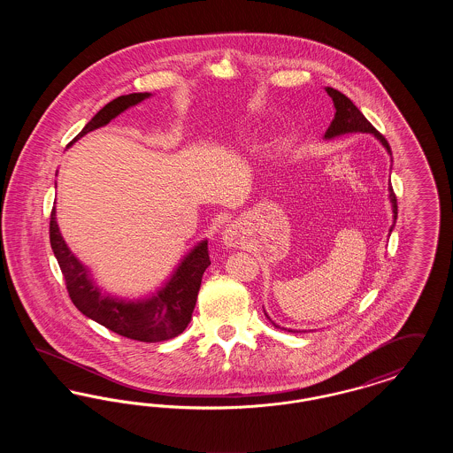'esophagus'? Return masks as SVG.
Segmentation results:
<instances>
[{"instance_id": "1", "label": "esophagus", "mask_w": 453, "mask_h": 453, "mask_svg": "<svg viewBox=\"0 0 453 453\" xmlns=\"http://www.w3.org/2000/svg\"><path fill=\"white\" fill-rule=\"evenodd\" d=\"M242 241H244V233H242V227L237 222L227 224L224 227V231H222V242H224V246L234 248V246L242 244Z\"/></svg>"}]
</instances>
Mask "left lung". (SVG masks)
<instances>
[{
    "label": "left lung",
    "mask_w": 453,
    "mask_h": 453,
    "mask_svg": "<svg viewBox=\"0 0 453 453\" xmlns=\"http://www.w3.org/2000/svg\"><path fill=\"white\" fill-rule=\"evenodd\" d=\"M324 89H326V93L329 95V98L333 100V105H334V110H336L331 126L327 127L326 134H324V139H326V141H331V139L340 137V135H345V134H357V132L372 134V135L384 146V150L388 151V156H392V151H390V146H388L386 137L373 129V126L366 120L365 115H364L358 108L355 107V104H353L348 96H345L342 91H338V89H334V88L326 87ZM388 202H390V207H392V226H390V229H388V236H390V233H392L394 226H395V219H397V200H395V195L392 192V187H390V185H388ZM263 311H265V309H263ZM265 316L270 319V316L266 314V311H265ZM270 321H272V319H270ZM272 324H273L275 327H280L279 324L273 323V321H272ZM281 329H285V331H288V333H299V331L287 329V327H281Z\"/></svg>",
    "instance_id": "obj_1"
}]
</instances>
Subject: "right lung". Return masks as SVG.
<instances>
[{
	"instance_id": "add662e5",
	"label": "right lung",
	"mask_w": 453,
	"mask_h": 453,
	"mask_svg": "<svg viewBox=\"0 0 453 453\" xmlns=\"http://www.w3.org/2000/svg\"><path fill=\"white\" fill-rule=\"evenodd\" d=\"M151 96L152 93H130L111 100L88 122L69 146L88 132L105 127L122 111ZM50 246L65 275L69 297L78 311L120 336L144 343L165 342L185 331L192 319L202 275L211 265L207 239H202L180 259L161 287L144 297L130 299L104 290L93 279L87 265L69 250L58 226L56 207L50 214Z\"/></svg>"
}]
</instances>
